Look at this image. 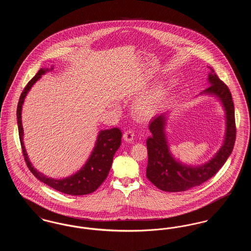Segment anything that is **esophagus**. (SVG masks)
<instances>
[{
	"label": "esophagus",
	"instance_id": "34e87169",
	"mask_svg": "<svg viewBox=\"0 0 251 251\" xmlns=\"http://www.w3.org/2000/svg\"><path fill=\"white\" fill-rule=\"evenodd\" d=\"M133 137H134V132L133 131H126L123 133V139L126 141V142H130L133 140Z\"/></svg>",
	"mask_w": 251,
	"mask_h": 251
}]
</instances>
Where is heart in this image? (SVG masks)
Segmentation results:
<instances>
[{"mask_svg":"<svg viewBox=\"0 0 251 251\" xmlns=\"http://www.w3.org/2000/svg\"><path fill=\"white\" fill-rule=\"evenodd\" d=\"M163 97L164 91L161 88L149 92L135 101L133 104V113L142 120L151 118L159 107Z\"/></svg>","mask_w":251,"mask_h":251,"instance_id":"1","label":"heart"}]
</instances>
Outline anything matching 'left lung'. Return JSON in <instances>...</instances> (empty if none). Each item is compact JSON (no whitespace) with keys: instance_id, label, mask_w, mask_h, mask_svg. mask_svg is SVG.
<instances>
[{"instance_id":"1","label":"left lung","mask_w":251,"mask_h":251,"mask_svg":"<svg viewBox=\"0 0 251 251\" xmlns=\"http://www.w3.org/2000/svg\"><path fill=\"white\" fill-rule=\"evenodd\" d=\"M209 82L211 85L204 92L219 97L226 111L227 132L225 142L209 163L199 167L183 166L174 160L168 151L164 133L166 118L164 115L154 117L150 124V131L152 135L147 140L149 156L147 178L162 191H185L202 184L214 177L223 167L233 150L236 138V125L231 93L226 84L213 72L209 75Z\"/></svg>"}]
</instances>
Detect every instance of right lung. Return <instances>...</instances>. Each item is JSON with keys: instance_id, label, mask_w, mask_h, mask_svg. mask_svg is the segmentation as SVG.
Instances as JSON below:
<instances>
[{"instance_id": "obj_1", "label": "right lung", "mask_w": 251, "mask_h": 251, "mask_svg": "<svg viewBox=\"0 0 251 251\" xmlns=\"http://www.w3.org/2000/svg\"><path fill=\"white\" fill-rule=\"evenodd\" d=\"M47 71L48 69H40L32 78V80H30L29 83L26 84L24 91L21 94L17 107L19 135L25 163L29 170L36 176V178L57 191L72 196H82L90 194L97 190L107 178L108 173L113 163V157L120 147L122 132L119 128H113L106 131H100L98 136L95 149L87 163L81 170H79L76 174L69 178L63 179H50L44 176L42 173L38 172L36 168L32 167L31 163L29 162L24 148L23 141L24 130L22 126V107L27 92L30 90L32 85L40 78V76Z\"/></svg>"}]
</instances>
